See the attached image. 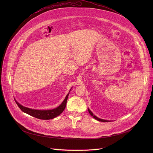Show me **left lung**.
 Returning <instances> with one entry per match:
<instances>
[{
	"mask_svg": "<svg viewBox=\"0 0 153 153\" xmlns=\"http://www.w3.org/2000/svg\"><path fill=\"white\" fill-rule=\"evenodd\" d=\"M88 112H89V113L90 114V115L91 116H93L95 119H96L97 120H98V121H100V122H109V120H103V119H100V118H98L97 117H96V116H94V114H93V113L90 111V109L88 108Z\"/></svg>",
	"mask_w": 153,
	"mask_h": 153,
	"instance_id": "8db88e82",
	"label": "left lung"
}]
</instances>
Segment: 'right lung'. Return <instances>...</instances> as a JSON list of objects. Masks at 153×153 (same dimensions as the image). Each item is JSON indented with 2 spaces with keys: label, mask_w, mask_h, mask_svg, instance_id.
<instances>
[{
  "label": "right lung",
  "mask_w": 153,
  "mask_h": 153,
  "mask_svg": "<svg viewBox=\"0 0 153 153\" xmlns=\"http://www.w3.org/2000/svg\"><path fill=\"white\" fill-rule=\"evenodd\" d=\"M69 94L70 93L67 95L66 97L65 98L63 102L58 107L54 109H53V110H33V109L27 108L22 105H21L16 100L15 101L17 105H18V106L19 107V108L23 112L37 119H40L42 120H49V119L55 118L56 117L60 115L63 111L65 107H66L67 102Z\"/></svg>",
  "instance_id": "add662e5"
}]
</instances>
